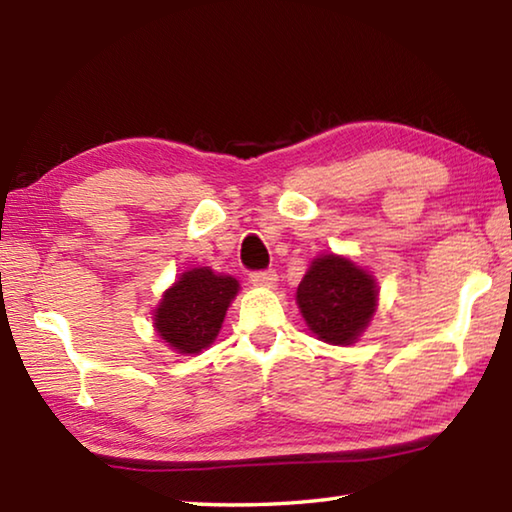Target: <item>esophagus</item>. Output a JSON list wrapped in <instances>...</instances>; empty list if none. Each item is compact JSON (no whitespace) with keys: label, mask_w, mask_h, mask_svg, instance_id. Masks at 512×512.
I'll list each match as a JSON object with an SVG mask.
<instances>
[{"label":"esophagus","mask_w":512,"mask_h":512,"mask_svg":"<svg viewBox=\"0 0 512 512\" xmlns=\"http://www.w3.org/2000/svg\"><path fill=\"white\" fill-rule=\"evenodd\" d=\"M250 282L257 284V287H275V282H277L275 268H264V271H253V273H250Z\"/></svg>","instance_id":"34e87169"}]
</instances>
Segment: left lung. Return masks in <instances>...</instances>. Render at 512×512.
I'll list each match as a JSON object with an SVG mask.
<instances>
[{
    "instance_id": "1",
    "label": "left lung",
    "mask_w": 512,
    "mask_h": 512,
    "mask_svg": "<svg viewBox=\"0 0 512 512\" xmlns=\"http://www.w3.org/2000/svg\"><path fill=\"white\" fill-rule=\"evenodd\" d=\"M298 307L318 339L350 345L366 329L377 307L375 280L350 259H316L298 287Z\"/></svg>"
}]
</instances>
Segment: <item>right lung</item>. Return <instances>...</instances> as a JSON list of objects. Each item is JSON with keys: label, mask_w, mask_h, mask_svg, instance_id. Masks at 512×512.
<instances>
[{"label": "right lung", "mask_w": 512, "mask_h": 512, "mask_svg": "<svg viewBox=\"0 0 512 512\" xmlns=\"http://www.w3.org/2000/svg\"><path fill=\"white\" fill-rule=\"evenodd\" d=\"M235 277L192 268L164 293L155 309V329L180 354H196L219 334L230 300L237 296Z\"/></svg>", "instance_id": "add662e5"}]
</instances>
